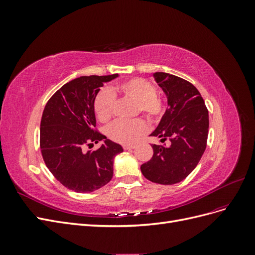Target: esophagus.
<instances>
[{
    "instance_id": "34e87169",
    "label": "esophagus",
    "mask_w": 255,
    "mask_h": 255,
    "mask_svg": "<svg viewBox=\"0 0 255 255\" xmlns=\"http://www.w3.org/2000/svg\"><path fill=\"white\" fill-rule=\"evenodd\" d=\"M135 148V145H133V144H125L123 145V149L125 150H130V149H134Z\"/></svg>"
}]
</instances>
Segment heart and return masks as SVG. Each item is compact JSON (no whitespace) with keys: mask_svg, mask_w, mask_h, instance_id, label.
Listing matches in <instances>:
<instances>
[{"mask_svg":"<svg viewBox=\"0 0 255 255\" xmlns=\"http://www.w3.org/2000/svg\"><path fill=\"white\" fill-rule=\"evenodd\" d=\"M118 92L137 103V112L142 114L152 123L158 122L166 110L163 97L156 94V87L141 78H134L123 82L112 90L102 89L97 95L94 110L100 121H109L114 114L116 99L114 94ZM146 132V126L141 119L132 121L117 120L107 128V136L112 140L122 144H130Z\"/></svg>","mask_w":255,"mask_h":255,"instance_id":"heart-1","label":"heart"}]
</instances>
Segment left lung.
Here are the masks:
<instances>
[{"mask_svg": "<svg viewBox=\"0 0 255 255\" xmlns=\"http://www.w3.org/2000/svg\"><path fill=\"white\" fill-rule=\"evenodd\" d=\"M167 96L168 109L151 134L169 140L152 144L153 156L140 170L153 183L172 185L191 173L201 159L208 135V111L198 89L188 81L165 72L154 73Z\"/></svg>", "mask_w": 255, "mask_h": 255, "instance_id": "1", "label": "left lung"}]
</instances>
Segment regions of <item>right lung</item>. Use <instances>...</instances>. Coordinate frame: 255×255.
Segmentation results:
<instances>
[{"instance_id":"add662e5","label":"right lung","mask_w":255,"mask_h":255,"mask_svg":"<svg viewBox=\"0 0 255 255\" xmlns=\"http://www.w3.org/2000/svg\"><path fill=\"white\" fill-rule=\"evenodd\" d=\"M118 74L81 76L65 84L45 105L40 123V149L55 179L75 192H91L109 183L114 158L122 146L98 132L95 99L103 83ZM103 139L99 149L86 150Z\"/></svg>"}]
</instances>
